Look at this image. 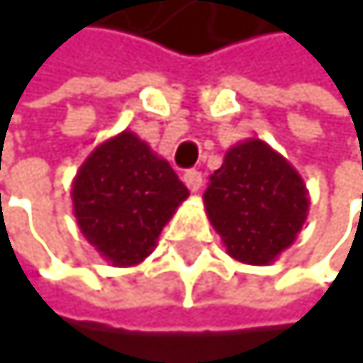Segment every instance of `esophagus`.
I'll list each match as a JSON object with an SVG mask.
<instances>
[{"mask_svg": "<svg viewBox=\"0 0 363 363\" xmlns=\"http://www.w3.org/2000/svg\"><path fill=\"white\" fill-rule=\"evenodd\" d=\"M184 184L189 186V191L197 193L202 189V172H197V170H186L184 172Z\"/></svg>", "mask_w": 363, "mask_h": 363, "instance_id": "esophagus-1", "label": "esophagus"}]
</instances>
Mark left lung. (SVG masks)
I'll return each instance as SVG.
<instances>
[{
    "instance_id": "8db88e82",
    "label": "left lung",
    "mask_w": 363,
    "mask_h": 363,
    "mask_svg": "<svg viewBox=\"0 0 363 363\" xmlns=\"http://www.w3.org/2000/svg\"><path fill=\"white\" fill-rule=\"evenodd\" d=\"M204 209L229 257L268 266L298 238L309 191L279 152L247 138L227 150L223 166L209 177Z\"/></svg>"
}]
</instances>
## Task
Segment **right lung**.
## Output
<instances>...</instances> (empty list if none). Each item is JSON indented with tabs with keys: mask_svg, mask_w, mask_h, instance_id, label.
Wrapping results in <instances>:
<instances>
[{
	"mask_svg": "<svg viewBox=\"0 0 363 363\" xmlns=\"http://www.w3.org/2000/svg\"><path fill=\"white\" fill-rule=\"evenodd\" d=\"M77 225L111 266H138L189 197L166 159L134 131H120L88 154L72 182Z\"/></svg>",
	"mask_w": 363,
	"mask_h": 363,
	"instance_id": "add662e5",
	"label": "right lung"
}]
</instances>
